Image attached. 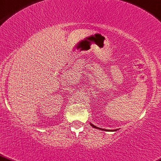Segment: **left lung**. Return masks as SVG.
<instances>
[{
  "label": "left lung",
  "instance_id": "8db88e82",
  "mask_svg": "<svg viewBox=\"0 0 161 161\" xmlns=\"http://www.w3.org/2000/svg\"><path fill=\"white\" fill-rule=\"evenodd\" d=\"M91 126H93V128H95V129H101V130H104L103 129H100V128H98V127H97V126L93 125V124H91ZM105 131H108V130H106V129H105ZM114 131H116V130H114Z\"/></svg>",
  "mask_w": 161,
  "mask_h": 161
}]
</instances>
